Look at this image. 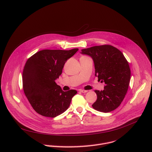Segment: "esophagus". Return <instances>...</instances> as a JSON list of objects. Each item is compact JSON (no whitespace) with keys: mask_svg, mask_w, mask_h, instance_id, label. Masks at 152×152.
<instances>
[{"mask_svg":"<svg viewBox=\"0 0 152 152\" xmlns=\"http://www.w3.org/2000/svg\"><path fill=\"white\" fill-rule=\"evenodd\" d=\"M79 91L81 92V93H86V92H88L87 90H80Z\"/></svg>","mask_w":152,"mask_h":152,"instance_id":"1","label":"esophagus"}]
</instances>
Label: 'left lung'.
I'll return each instance as SVG.
<instances>
[{
    "label": "left lung",
    "mask_w": 152,
    "mask_h": 152,
    "mask_svg": "<svg viewBox=\"0 0 152 152\" xmlns=\"http://www.w3.org/2000/svg\"><path fill=\"white\" fill-rule=\"evenodd\" d=\"M81 51L82 54L93 58L95 75L106 84L103 90L94 91L97 98L92 104L93 107L102 113L115 110L123 102L131 79L127 59L120 50L109 45L96 46Z\"/></svg>",
    "instance_id": "1"
}]
</instances>
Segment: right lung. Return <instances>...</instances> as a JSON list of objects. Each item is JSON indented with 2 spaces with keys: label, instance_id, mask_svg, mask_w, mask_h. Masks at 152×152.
Wrapping results in <instances>:
<instances>
[{
  "label": "right lung",
  "instance_id": "obj_1",
  "mask_svg": "<svg viewBox=\"0 0 152 152\" xmlns=\"http://www.w3.org/2000/svg\"><path fill=\"white\" fill-rule=\"evenodd\" d=\"M78 50L45 49L28 59L23 70V89L38 114L53 118L68 109L77 91H63L55 80L61 75L67 59Z\"/></svg>",
  "mask_w": 152,
  "mask_h": 152
}]
</instances>
